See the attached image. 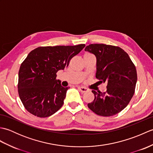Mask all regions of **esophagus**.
Instances as JSON below:
<instances>
[{
  "label": "esophagus",
  "instance_id": "obj_1",
  "mask_svg": "<svg viewBox=\"0 0 153 153\" xmlns=\"http://www.w3.org/2000/svg\"><path fill=\"white\" fill-rule=\"evenodd\" d=\"M78 89H79L80 91L82 92V93H86L89 91L88 89L85 88V87H78Z\"/></svg>",
  "mask_w": 153,
  "mask_h": 153
}]
</instances>
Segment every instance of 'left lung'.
<instances>
[{"instance_id": "1", "label": "left lung", "mask_w": 153, "mask_h": 153, "mask_svg": "<svg viewBox=\"0 0 153 153\" xmlns=\"http://www.w3.org/2000/svg\"><path fill=\"white\" fill-rule=\"evenodd\" d=\"M85 51L96 56L97 79L107 83L106 92L92 91L95 99L87 106L97 115H115L126 108L134 96L137 79L135 65L118 47L91 44Z\"/></svg>"}]
</instances>
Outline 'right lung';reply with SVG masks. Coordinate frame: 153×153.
<instances>
[{"mask_svg": "<svg viewBox=\"0 0 153 153\" xmlns=\"http://www.w3.org/2000/svg\"><path fill=\"white\" fill-rule=\"evenodd\" d=\"M85 46L40 47L28 54L19 68L18 89L29 112L45 118L61 108L68 87H62L56 79V73L68 67L71 58Z\"/></svg>", "mask_w": 153, "mask_h": 153, "instance_id": "1", "label": "right lung"}]
</instances>
